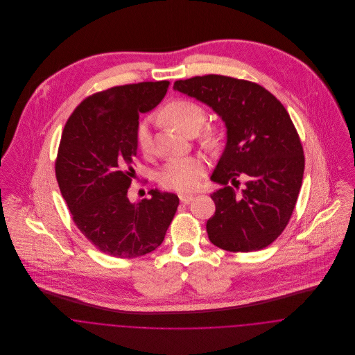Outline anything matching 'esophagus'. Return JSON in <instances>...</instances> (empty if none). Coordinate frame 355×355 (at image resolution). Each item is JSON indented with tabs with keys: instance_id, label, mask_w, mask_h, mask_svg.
<instances>
[{
	"instance_id": "obj_1",
	"label": "esophagus",
	"mask_w": 355,
	"mask_h": 355,
	"mask_svg": "<svg viewBox=\"0 0 355 355\" xmlns=\"http://www.w3.org/2000/svg\"><path fill=\"white\" fill-rule=\"evenodd\" d=\"M179 198H180V202L182 203H190L193 200H194V197L193 196H187V194H180L179 196Z\"/></svg>"
}]
</instances>
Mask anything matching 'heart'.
Listing matches in <instances>:
<instances>
[{
    "label": "heart",
    "mask_w": 355,
    "mask_h": 355,
    "mask_svg": "<svg viewBox=\"0 0 355 355\" xmlns=\"http://www.w3.org/2000/svg\"><path fill=\"white\" fill-rule=\"evenodd\" d=\"M162 117L187 135H196L206 120V113L200 103L189 100H176L162 110ZM137 144L144 154L152 152L153 138L149 124L145 121L138 127ZM201 144L206 149L218 145V134L206 130L201 135ZM205 172V162L200 157H183L168 161L158 172V182L162 187L176 191L194 190Z\"/></svg>",
    "instance_id": "b5f03b06"
}]
</instances>
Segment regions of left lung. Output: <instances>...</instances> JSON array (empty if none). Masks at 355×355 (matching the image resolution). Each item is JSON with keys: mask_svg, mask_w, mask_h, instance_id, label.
Wrapping results in <instances>:
<instances>
[{"mask_svg": "<svg viewBox=\"0 0 355 355\" xmlns=\"http://www.w3.org/2000/svg\"><path fill=\"white\" fill-rule=\"evenodd\" d=\"M173 89L210 106L227 127L225 149L210 176L224 186L210 194V242L234 253L269 246L288 224L304 179V149L288 112L262 86L223 75L176 80ZM239 175L247 187L238 193L227 183Z\"/></svg>", "mask_w": 355, "mask_h": 355, "instance_id": "1", "label": "left lung"}]
</instances>
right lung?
<instances>
[{
  "instance_id": "add662e5",
  "label": "right lung",
  "mask_w": 355,
  "mask_h": 355,
  "mask_svg": "<svg viewBox=\"0 0 355 355\" xmlns=\"http://www.w3.org/2000/svg\"><path fill=\"white\" fill-rule=\"evenodd\" d=\"M168 80L110 87L87 97L69 116L58 146L55 178L79 231L102 253L134 258L164 241L178 210L172 193L150 190L130 202L139 113L165 97Z\"/></svg>"
}]
</instances>
